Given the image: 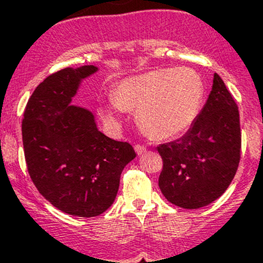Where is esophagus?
<instances>
[{
	"label": "esophagus",
	"mask_w": 263,
	"mask_h": 263,
	"mask_svg": "<svg viewBox=\"0 0 263 263\" xmlns=\"http://www.w3.org/2000/svg\"><path fill=\"white\" fill-rule=\"evenodd\" d=\"M135 151H136V153H137V155H143V153L147 151V148L144 146H141V144H136Z\"/></svg>",
	"instance_id": "obj_1"
}]
</instances>
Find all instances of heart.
Instances as JSON below:
<instances>
[{
    "label": "heart",
    "instance_id": "1",
    "mask_svg": "<svg viewBox=\"0 0 263 263\" xmlns=\"http://www.w3.org/2000/svg\"><path fill=\"white\" fill-rule=\"evenodd\" d=\"M203 98L204 84L197 71L188 68L159 69L122 80L102 115L108 125L117 127V110L137 108L142 131L156 140H167L192 125Z\"/></svg>",
    "mask_w": 263,
    "mask_h": 263
}]
</instances>
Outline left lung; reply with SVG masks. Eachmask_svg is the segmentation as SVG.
<instances>
[{
    "mask_svg": "<svg viewBox=\"0 0 263 263\" xmlns=\"http://www.w3.org/2000/svg\"><path fill=\"white\" fill-rule=\"evenodd\" d=\"M157 149L163 159L158 185L172 204L199 209L224 194L240 162L241 129L236 102L218 74L188 132Z\"/></svg>",
    "mask_w": 263,
    "mask_h": 263,
    "instance_id": "8db88e82",
    "label": "left lung"
}]
</instances>
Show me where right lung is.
Masks as SVG:
<instances>
[{
    "instance_id": "1",
    "label": "right lung",
    "mask_w": 263,
    "mask_h": 263,
    "mask_svg": "<svg viewBox=\"0 0 263 263\" xmlns=\"http://www.w3.org/2000/svg\"><path fill=\"white\" fill-rule=\"evenodd\" d=\"M93 65L65 68L35 87L23 115L22 138L35 188L57 209L92 218L114 203L132 146L101 134L91 111L71 105Z\"/></svg>"
}]
</instances>
